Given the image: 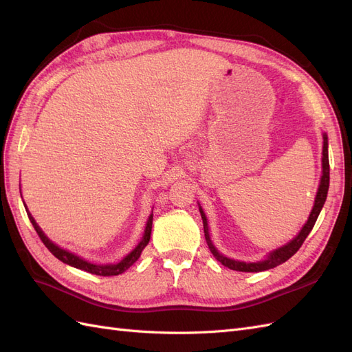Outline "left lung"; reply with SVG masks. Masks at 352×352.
Wrapping results in <instances>:
<instances>
[{"mask_svg": "<svg viewBox=\"0 0 352 352\" xmlns=\"http://www.w3.org/2000/svg\"><path fill=\"white\" fill-rule=\"evenodd\" d=\"M323 176L320 180V186H318L317 190V195H316V201H314V207L311 210V214L308 217L307 223L304 225V228L301 229V232L298 233V236L295 239H292L289 243L283 245V247L274 250L273 252H270V255L265 260L263 261H257V263H243V261H236V260H230L225 255H221L216 248L214 245H212L211 239H210V233H208V226H207V219L204 211L201 210L199 207V212H201V217H202V225H204V235H206V241L208 248L211 251V254L214 255V258L217 261H220L225 267L230 269V270H236V272H264V270H269L276 267V265H279L282 263H285L286 260H289L292 255L301 248V245L304 243L305 238L308 236V233H310L316 225V220L320 214V211L324 206V201L327 197V190H329V154H327V136L323 135Z\"/></svg>", "mask_w": 352, "mask_h": 352, "instance_id": "obj_1", "label": "left lung"}]
</instances>
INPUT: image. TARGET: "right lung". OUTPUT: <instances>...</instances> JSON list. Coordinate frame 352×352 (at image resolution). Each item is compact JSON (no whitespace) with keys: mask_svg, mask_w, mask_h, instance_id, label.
Returning <instances> with one entry per match:
<instances>
[{"mask_svg":"<svg viewBox=\"0 0 352 352\" xmlns=\"http://www.w3.org/2000/svg\"><path fill=\"white\" fill-rule=\"evenodd\" d=\"M26 212H28V217H29V220H30V223H32V226H34V229H35L36 233H38V236L41 238L42 242H44L45 247L51 251V254L54 255V257H57V258H58L60 261H63V263H66V264H69V265H73V267L85 270V272L92 273V274H98V276H117V274H120V273L126 272L138 258L141 257V254H142L144 248L146 247L148 242H150V238H151L153 214L150 216V219H148V223H146V228H145V233H144L142 241H141L140 243H138V247H136L131 254H127L126 257H124L120 263H117V264L98 265V264H92V263L85 261V260H82L80 257H78V255H74V254H72V252H69V251H66V250H63V248L57 247L56 243H52V242L44 235V232H42V230L39 229V226L35 223L34 217L30 216V212L28 211V208H26Z\"/></svg>","mask_w":352,"mask_h":352,"instance_id":"right-lung-1","label":"right lung"}]
</instances>
